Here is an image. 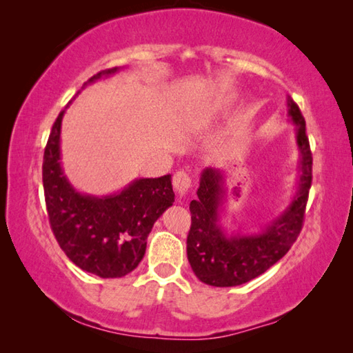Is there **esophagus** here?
<instances>
[{"label":"esophagus","mask_w":353,"mask_h":353,"mask_svg":"<svg viewBox=\"0 0 353 353\" xmlns=\"http://www.w3.org/2000/svg\"><path fill=\"white\" fill-rule=\"evenodd\" d=\"M172 186L177 192L179 197H185L188 191L191 190V177L186 174L185 171H177L174 176H172Z\"/></svg>","instance_id":"1"}]
</instances>
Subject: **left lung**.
<instances>
[{
    "label": "left lung",
    "mask_w": 353,
    "mask_h": 353,
    "mask_svg": "<svg viewBox=\"0 0 353 353\" xmlns=\"http://www.w3.org/2000/svg\"><path fill=\"white\" fill-rule=\"evenodd\" d=\"M290 121L296 125V144L301 153L299 181L287 209L254 234H228L220 224L226 200L220 170L205 168L200 176L197 200L190 203L191 229L186 253L194 274L212 287H236L258 277L276 264L302 230L306 201L312 182V156L306 137L305 118L291 97L287 99Z\"/></svg>",
    "instance_id": "obj_1"
}]
</instances>
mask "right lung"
<instances>
[{
	"label": "right lung",
	"instance_id": "obj_1",
	"mask_svg": "<svg viewBox=\"0 0 353 353\" xmlns=\"http://www.w3.org/2000/svg\"><path fill=\"white\" fill-rule=\"evenodd\" d=\"M100 71L83 86L115 74ZM68 108V106H66ZM65 110L52 124L45 147L42 182L50 224L59 245L74 264L100 277H123L145 254L147 236L156 220L172 206L171 174L137 179L123 191L95 197L70 183L61 162V129Z\"/></svg>",
	"mask_w": 353,
	"mask_h": 353
}]
</instances>
